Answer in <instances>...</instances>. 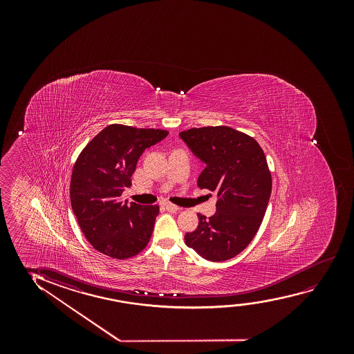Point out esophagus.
I'll use <instances>...</instances> for the list:
<instances>
[{
    "label": "esophagus",
    "instance_id": "obj_1",
    "mask_svg": "<svg viewBox=\"0 0 354 354\" xmlns=\"http://www.w3.org/2000/svg\"><path fill=\"white\" fill-rule=\"evenodd\" d=\"M165 209L170 212V213H176V212H179V207H176L174 204H165Z\"/></svg>",
    "mask_w": 354,
    "mask_h": 354
}]
</instances>
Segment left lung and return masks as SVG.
I'll use <instances>...</instances> for the list:
<instances>
[{
    "instance_id": "8db88e82",
    "label": "left lung",
    "mask_w": 354,
    "mask_h": 354,
    "mask_svg": "<svg viewBox=\"0 0 354 354\" xmlns=\"http://www.w3.org/2000/svg\"><path fill=\"white\" fill-rule=\"evenodd\" d=\"M184 141L205 168L201 189L216 192V213L198 214V227L185 243L209 261H225L243 252L255 237L271 197L272 178L257 141L230 127L181 131Z\"/></svg>"
}]
</instances>
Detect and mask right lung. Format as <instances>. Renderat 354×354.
Returning <instances> with one entry per match:
<instances>
[{"instance_id":"add662e5","label":"right lung","mask_w":354,"mask_h":354,"mask_svg":"<svg viewBox=\"0 0 354 354\" xmlns=\"http://www.w3.org/2000/svg\"><path fill=\"white\" fill-rule=\"evenodd\" d=\"M168 131L111 124L94 136L73 165L70 199L88 242L97 252L123 260L147 245L158 205H128L122 192L142 152L163 140Z\"/></svg>"}]
</instances>
